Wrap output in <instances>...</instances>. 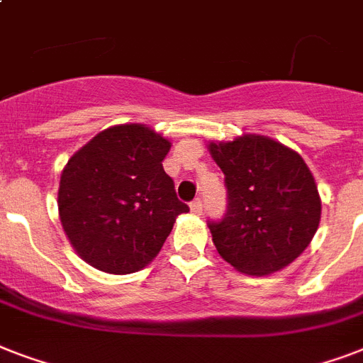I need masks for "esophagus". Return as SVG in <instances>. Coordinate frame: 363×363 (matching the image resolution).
I'll return each instance as SVG.
<instances>
[{"label":"esophagus","instance_id":"esophagus-1","mask_svg":"<svg viewBox=\"0 0 363 363\" xmlns=\"http://www.w3.org/2000/svg\"><path fill=\"white\" fill-rule=\"evenodd\" d=\"M190 209H192L194 215H201V211H203V203H201V199L199 198L194 199L192 203H190Z\"/></svg>","mask_w":363,"mask_h":363}]
</instances>
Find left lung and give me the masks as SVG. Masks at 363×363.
<instances>
[{
    "instance_id": "obj_1",
    "label": "left lung",
    "mask_w": 363,
    "mask_h": 363,
    "mask_svg": "<svg viewBox=\"0 0 363 363\" xmlns=\"http://www.w3.org/2000/svg\"><path fill=\"white\" fill-rule=\"evenodd\" d=\"M209 150L228 190L224 216L209 220L218 254L247 275L292 264L316 233L322 211L303 158L264 135L211 143Z\"/></svg>"
}]
</instances>
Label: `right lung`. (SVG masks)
I'll return each instance as SVG.
<instances>
[{
	"label": "right lung",
	"mask_w": 363,
	"mask_h": 363,
	"mask_svg": "<svg viewBox=\"0 0 363 363\" xmlns=\"http://www.w3.org/2000/svg\"><path fill=\"white\" fill-rule=\"evenodd\" d=\"M171 143L141 124L113 125L71 156L58 190L60 220L79 256L128 275L160 252L188 213L164 171Z\"/></svg>",
	"instance_id": "obj_1"
}]
</instances>
